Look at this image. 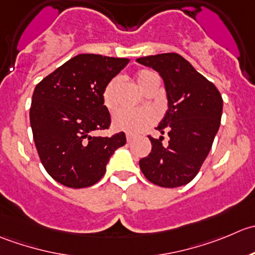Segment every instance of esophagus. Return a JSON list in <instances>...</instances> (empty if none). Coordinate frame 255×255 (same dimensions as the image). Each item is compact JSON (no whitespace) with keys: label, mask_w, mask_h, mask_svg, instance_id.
Wrapping results in <instances>:
<instances>
[{"label":"esophagus","mask_w":255,"mask_h":255,"mask_svg":"<svg viewBox=\"0 0 255 255\" xmlns=\"http://www.w3.org/2000/svg\"><path fill=\"white\" fill-rule=\"evenodd\" d=\"M132 140H133L132 133H127V141H128V142H131Z\"/></svg>","instance_id":"esophagus-1"}]
</instances>
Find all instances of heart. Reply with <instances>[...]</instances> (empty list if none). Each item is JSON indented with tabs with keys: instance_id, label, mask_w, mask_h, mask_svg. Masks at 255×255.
Listing matches in <instances>:
<instances>
[{
	"instance_id": "heart-1",
	"label": "heart",
	"mask_w": 255,
	"mask_h": 255,
	"mask_svg": "<svg viewBox=\"0 0 255 255\" xmlns=\"http://www.w3.org/2000/svg\"><path fill=\"white\" fill-rule=\"evenodd\" d=\"M136 83L140 87L142 92H146L147 88L150 87L151 83L153 80L158 79L157 75L155 73L150 72V70L142 69L137 72L135 77ZM120 82L119 78H113L107 85H105L104 90H103V104L105 105L109 112H114L119 104V89H120ZM156 119V115L152 110L150 109H140V110H128L123 109L119 110L117 114L114 115V127L118 130H124L128 132H140L143 128H146L148 125L152 124Z\"/></svg>"
}]
</instances>
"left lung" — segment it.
<instances>
[{"label":"left lung","mask_w":255,"mask_h":255,"mask_svg":"<svg viewBox=\"0 0 255 255\" xmlns=\"http://www.w3.org/2000/svg\"><path fill=\"white\" fill-rule=\"evenodd\" d=\"M155 69L165 83L168 110L156 128L167 133L151 141V152L138 161L150 182L161 187H180L196 177L221 125L223 100L213 83L206 79L177 53L137 58Z\"/></svg>","instance_id":"8db88e82"}]
</instances>
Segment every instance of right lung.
<instances>
[{"mask_svg":"<svg viewBox=\"0 0 255 255\" xmlns=\"http://www.w3.org/2000/svg\"><path fill=\"white\" fill-rule=\"evenodd\" d=\"M128 63L127 58L79 54L37 84L29 119L33 140L45 171L70 188L97 183L117 148L127 143L124 132L93 136L109 128L103 104L105 85Z\"/></svg>","mask_w":255,"mask_h":255,"instance_id":"right-lung-1","label":"right lung"}]
</instances>
